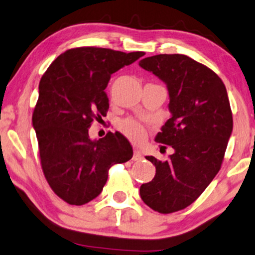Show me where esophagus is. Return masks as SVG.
I'll return each mask as SVG.
<instances>
[{
	"label": "esophagus",
	"mask_w": 255,
	"mask_h": 255,
	"mask_svg": "<svg viewBox=\"0 0 255 255\" xmlns=\"http://www.w3.org/2000/svg\"><path fill=\"white\" fill-rule=\"evenodd\" d=\"M142 158H143V156H142V154H141V151L135 149L134 154H133V160H141Z\"/></svg>",
	"instance_id": "obj_1"
}]
</instances>
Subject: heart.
<instances>
[{"label":"heart","instance_id":"heart-1","mask_svg":"<svg viewBox=\"0 0 255 255\" xmlns=\"http://www.w3.org/2000/svg\"><path fill=\"white\" fill-rule=\"evenodd\" d=\"M121 130L125 135L132 139L134 142H142L147 136V130L142 124L134 120H127L121 124Z\"/></svg>","mask_w":255,"mask_h":255}]
</instances>
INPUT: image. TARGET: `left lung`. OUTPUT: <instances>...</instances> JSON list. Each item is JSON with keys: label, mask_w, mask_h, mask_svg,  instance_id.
I'll list each match as a JSON object with an SVG mask.
<instances>
[{"label": "left lung", "mask_w": 255, "mask_h": 255, "mask_svg": "<svg viewBox=\"0 0 255 255\" xmlns=\"http://www.w3.org/2000/svg\"><path fill=\"white\" fill-rule=\"evenodd\" d=\"M139 66L166 84L171 117L155 141L173 148L156 166L150 182L140 187L144 204L159 213H172L194 203L220 170L233 132V114L221 78L185 54H157Z\"/></svg>", "instance_id": "1"}]
</instances>
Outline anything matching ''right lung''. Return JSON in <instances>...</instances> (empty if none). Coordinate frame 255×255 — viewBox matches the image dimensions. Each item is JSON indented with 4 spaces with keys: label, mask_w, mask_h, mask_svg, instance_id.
Segmentation results:
<instances>
[{
    "label": "right lung",
    "mask_w": 255,
    "mask_h": 255,
    "mask_svg": "<svg viewBox=\"0 0 255 255\" xmlns=\"http://www.w3.org/2000/svg\"><path fill=\"white\" fill-rule=\"evenodd\" d=\"M142 56L95 46L70 49L41 78L33 127L42 170L54 193L70 205L95 199L109 167L132 158L131 143L120 132L92 140L89 128L108 111L105 89L112 74Z\"/></svg>",
    "instance_id": "right-lung-1"
}]
</instances>
